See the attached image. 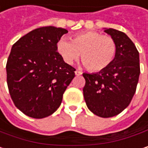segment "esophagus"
<instances>
[{
	"label": "esophagus",
	"instance_id": "esophagus-1",
	"mask_svg": "<svg viewBox=\"0 0 148 148\" xmlns=\"http://www.w3.org/2000/svg\"><path fill=\"white\" fill-rule=\"evenodd\" d=\"M75 74H76L77 76H80V75L83 74V72H82L81 71H79V70H77V71H75Z\"/></svg>",
	"mask_w": 148,
	"mask_h": 148
}]
</instances>
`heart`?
I'll return each mask as SVG.
<instances>
[{
	"instance_id": "obj_1",
	"label": "heart",
	"mask_w": 148,
	"mask_h": 148,
	"mask_svg": "<svg viewBox=\"0 0 148 148\" xmlns=\"http://www.w3.org/2000/svg\"><path fill=\"white\" fill-rule=\"evenodd\" d=\"M56 50L67 65L77 61L81 53L85 67L90 71L98 72L112 63L117 53V44L110 36L88 30L73 36L71 41L61 37L56 44Z\"/></svg>"
}]
</instances>
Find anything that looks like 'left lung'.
Listing matches in <instances>:
<instances>
[{"instance_id":"1","label":"left lung","mask_w":148,"mask_h":148,"mask_svg":"<svg viewBox=\"0 0 148 148\" xmlns=\"http://www.w3.org/2000/svg\"><path fill=\"white\" fill-rule=\"evenodd\" d=\"M116 42L112 63L97 73H83V97L88 108L101 118L114 117L131 101L140 76L139 52L129 36L115 29H105Z\"/></svg>"}]
</instances>
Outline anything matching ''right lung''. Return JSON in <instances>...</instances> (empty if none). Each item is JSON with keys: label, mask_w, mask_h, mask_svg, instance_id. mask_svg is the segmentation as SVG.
<instances>
[{"label": "right lung", "mask_w": 148, "mask_h": 148, "mask_svg": "<svg viewBox=\"0 0 148 148\" xmlns=\"http://www.w3.org/2000/svg\"><path fill=\"white\" fill-rule=\"evenodd\" d=\"M68 31L41 27L22 36L12 47L7 62V83L15 106L33 119L53 114L75 77L76 69L63 61L56 44Z\"/></svg>", "instance_id": "1"}]
</instances>
